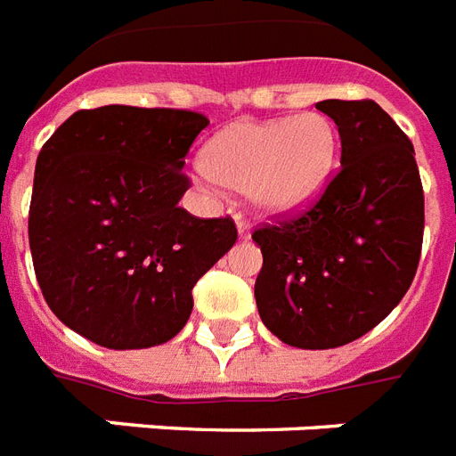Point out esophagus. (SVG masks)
Instances as JSON below:
<instances>
[{"label": "esophagus", "instance_id": "obj_1", "mask_svg": "<svg viewBox=\"0 0 456 456\" xmlns=\"http://www.w3.org/2000/svg\"><path fill=\"white\" fill-rule=\"evenodd\" d=\"M235 221H238V232H240V238L242 240H247V238H251V224L249 221H247L245 216H235Z\"/></svg>", "mask_w": 456, "mask_h": 456}]
</instances>
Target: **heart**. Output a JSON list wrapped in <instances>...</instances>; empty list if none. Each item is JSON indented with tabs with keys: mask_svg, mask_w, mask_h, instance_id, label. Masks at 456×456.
<instances>
[{
	"mask_svg": "<svg viewBox=\"0 0 456 456\" xmlns=\"http://www.w3.org/2000/svg\"><path fill=\"white\" fill-rule=\"evenodd\" d=\"M198 181L235 188L271 216L315 205L338 165V131L322 112L238 122L211 138Z\"/></svg>",
	"mask_w": 456,
	"mask_h": 456,
	"instance_id": "b5f03b06",
	"label": "heart"
}]
</instances>
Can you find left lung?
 Listing matches in <instances>:
<instances>
[{"label": "left lung", "mask_w": 456, "mask_h": 456, "mask_svg": "<svg viewBox=\"0 0 456 456\" xmlns=\"http://www.w3.org/2000/svg\"><path fill=\"white\" fill-rule=\"evenodd\" d=\"M341 136V169L308 211L251 240L264 265L254 297L289 346L325 351L367 334L410 289L424 240L414 145L374 101H320Z\"/></svg>", "instance_id": "left-lung-1"}]
</instances>
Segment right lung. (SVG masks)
Listing matches in <instances>:
<instances>
[{"instance_id": "1", "label": "right lung", "mask_w": 456, "mask_h": 456, "mask_svg": "<svg viewBox=\"0 0 456 456\" xmlns=\"http://www.w3.org/2000/svg\"><path fill=\"white\" fill-rule=\"evenodd\" d=\"M200 112L103 105L77 110L39 151L30 251L39 289L63 325L115 351L174 338L192 287L238 240L231 216L178 207Z\"/></svg>"}]
</instances>
